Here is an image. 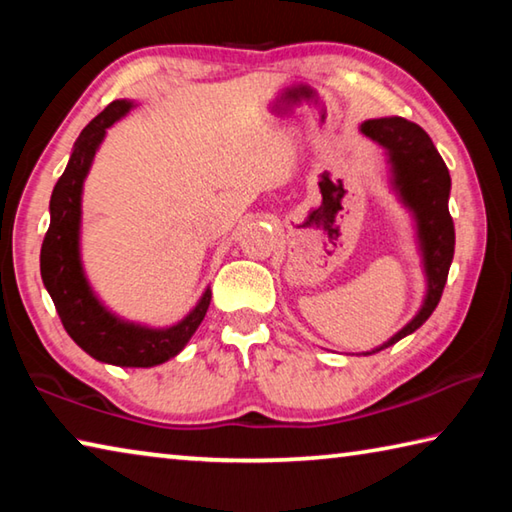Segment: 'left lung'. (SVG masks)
I'll return each instance as SVG.
<instances>
[{
    "label": "left lung",
    "mask_w": 512,
    "mask_h": 512,
    "mask_svg": "<svg viewBox=\"0 0 512 512\" xmlns=\"http://www.w3.org/2000/svg\"><path fill=\"white\" fill-rule=\"evenodd\" d=\"M361 133L377 142L388 155L395 192L411 210L415 228H418V244L424 275H427V296H424L420 311L384 345L372 352H363L375 354L413 334L438 307L454 259L456 237L447 205L452 178H449L447 164L440 158L431 137L418 124L404 117L368 119L361 124Z\"/></svg>",
    "instance_id": "obj_1"
}]
</instances>
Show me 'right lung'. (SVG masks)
Listing matches in <instances>:
<instances>
[{
	"label": "right lung",
	"mask_w": 512,
	"mask_h": 512,
	"mask_svg": "<svg viewBox=\"0 0 512 512\" xmlns=\"http://www.w3.org/2000/svg\"><path fill=\"white\" fill-rule=\"evenodd\" d=\"M133 108V101L119 99L83 128L74 151L58 178L49 201V230L40 250V275L54 300L65 332L97 361L121 368H151L169 361L185 348L210 307L212 291L171 327H146L119 318L94 296L81 264V194L94 153L108 128Z\"/></svg>",
	"instance_id": "1"
}]
</instances>
